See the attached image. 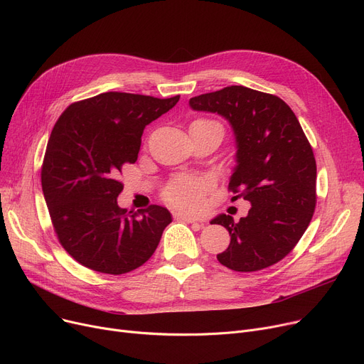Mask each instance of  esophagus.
<instances>
[{"label":"esophagus","instance_id":"obj_1","mask_svg":"<svg viewBox=\"0 0 364 364\" xmlns=\"http://www.w3.org/2000/svg\"><path fill=\"white\" fill-rule=\"evenodd\" d=\"M174 217H176L177 220H183V221H186V223H196V224H199V225H203V223H202V221L196 220L195 217H190V215H186V214H176Z\"/></svg>","mask_w":364,"mask_h":364}]
</instances>
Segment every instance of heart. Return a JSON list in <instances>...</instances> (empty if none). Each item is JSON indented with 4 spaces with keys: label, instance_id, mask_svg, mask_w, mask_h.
Wrapping results in <instances>:
<instances>
[{
    "label": "heart",
    "instance_id": "1",
    "mask_svg": "<svg viewBox=\"0 0 364 364\" xmlns=\"http://www.w3.org/2000/svg\"><path fill=\"white\" fill-rule=\"evenodd\" d=\"M192 128H221L223 127L206 118H199L192 124ZM224 131V129H223ZM208 183L195 177H177L164 188V199L169 205L186 209V211H199L203 206Z\"/></svg>",
    "mask_w": 364,
    "mask_h": 364
}]
</instances>
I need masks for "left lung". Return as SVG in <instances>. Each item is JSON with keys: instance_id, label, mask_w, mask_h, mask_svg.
<instances>
[{"instance_id": "obj_1", "label": "left lung", "mask_w": 364, "mask_h": 364, "mask_svg": "<svg viewBox=\"0 0 364 364\" xmlns=\"http://www.w3.org/2000/svg\"><path fill=\"white\" fill-rule=\"evenodd\" d=\"M195 110L220 113L232 124L237 165L228 183L233 200L251 202L245 218L218 215L230 245L217 255L227 269L252 273L288 255L313 218L316 158L292 109L280 97L242 85L190 99Z\"/></svg>"}]
</instances>
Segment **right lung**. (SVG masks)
I'll return each mask as SVG.
<instances>
[{"label":"right lung","mask_w":364,"mask_h":364,"mask_svg":"<svg viewBox=\"0 0 364 364\" xmlns=\"http://www.w3.org/2000/svg\"><path fill=\"white\" fill-rule=\"evenodd\" d=\"M178 100L109 91L72 103L54 124L43 193L57 239L87 269L125 274L156 251L171 214L159 205L137 213L119 208L118 176L137 161L144 127Z\"/></svg>","instance_id":"right-lung-1"}]
</instances>
